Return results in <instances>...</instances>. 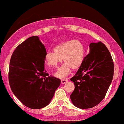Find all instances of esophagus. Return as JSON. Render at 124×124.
Segmentation results:
<instances>
[{
  "label": "esophagus",
  "instance_id": "esophagus-1",
  "mask_svg": "<svg viewBox=\"0 0 124 124\" xmlns=\"http://www.w3.org/2000/svg\"><path fill=\"white\" fill-rule=\"evenodd\" d=\"M67 82V79H62V80H61V83H62V84L66 83Z\"/></svg>",
  "mask_w": 124,
  "mask_h": 124
}]
</instances>
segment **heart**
Here are the masks:
<instances>
[{
    "label": "heart",
    "instance_id": "b5f03b06",
    "mask_svg": "<svg viewBox=\"0 0 124 124\" xmlns=\"http://www.w3.org/2000/svg\"><path fill=\"white\" fill-rule=\"evenodd\" d=\"M54 52L48 51L45 55V62L47 67L55 68L62 62L64 64L58 69L55 76L65 78L70 73L71 69L78 70L83 64L86 49L83 42L78 39L62 42L54 48Z\"/></svg>",
    "mask_w": 124,
    "mask_h": 124
}]
</instances>
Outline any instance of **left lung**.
<instances>
[{
  "label": "left lung",
  "instance_id": "1",
  "mask_svg": "<svg viewBox=\"0 0 124 124\" xmlns=\"http://www.w3.org/2000/svg\"><path fill=\"white\" fill-rule=\"evenodd\" d=\"M114 65L108 49L101 41L90 44L89 53L75 75L70 78L75 88L70 96L73 105L91 108L104 99L113 76Z\"/></svg>",
  "mask_w": 124,
  "mask_h": 124
}]
</instances>
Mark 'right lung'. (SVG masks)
<instances>
[{
  "instance_id": "obj_1",
  "label": "right lung",
  "mask_w": 124,
  "mask_h": 124,
  "mask_svg": "<svg viewBox=\"0 0 124 124\" xmlns=\"http://www.w3.org/2000/svg\"><path fill=\"white\" fill-rule=\"evenodd\" d=\"M44 45L37 36L30 37L15 50L9 64V82L15 96L33 109L49 104L61 83L45 70Z\"/></svg>"
}]
</instances>
